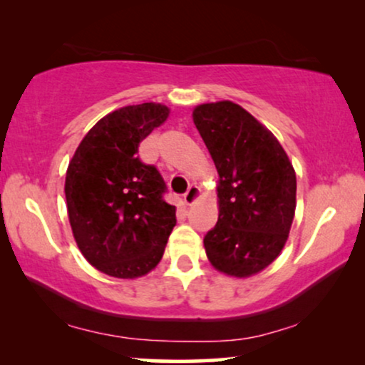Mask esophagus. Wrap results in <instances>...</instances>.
<instances>
[{"instance_id":"1","label":"esophagus","mask_w":365,"mask_h":365,"mask_svg":"<svg viewBox=\"0 0 365 365\" xmlns=\"http://www.w3.org/2000/svg\"><path fill=\"white\" fill-rule=\"evenodd\" d=\"M199 192L201 191H199L197 186H189L186 194H184V204H186V206H192V204L199 199Z\"/></svg>"}]
</instances>
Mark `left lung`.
<instances>
[{
    "mask_svg": "<svg viewBox=\"0 0 365 365\" xmlns=\"http://www.w3.org/2000/svg\"><path fill=\"white\" fill-rule=\"evenodd\" d=\"M192 121L217 169V224L204 237L216 271L246 279L276 261L296 214V171L277 138L232 101L204 103Z\"/></svg>",
    "mask_w": 365,
    "mask_h": 365,
    "instance_id": "1",
    "label": "left lung"
}]
</instances>
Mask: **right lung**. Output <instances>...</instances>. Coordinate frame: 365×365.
<instances>
[{"label":"right lung","instance_id":"right-lung-1","mask_svg":"<svg viewBox=\"0 0 365 365\" xmlns=\"http://www.w3.org/2000/svg\"><path fill=\"white\" fill-rule=\"evenodd\" d=\"M161 103L119 108L89 129L66 171L68 217L79 251L98 271L118 279L158 266L176 226V207L154 166L136 156L139 143L166 121Z\"/></svg>","mask_w":365,"mask_h":365}]
</instances>
